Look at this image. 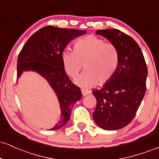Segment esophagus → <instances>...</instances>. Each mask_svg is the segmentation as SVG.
Segmentation results:
<instances>
[{
    "instance_id": "esophagus-1",
    "label": "esophagus",
    "mask_w": 159,
    "mask_h": 159,
    "mask_svg": "<svg viewBox=\"0 0 159 159\" xmlns=\"http://www.w3.org/2000/svg\"><path fill=\"white\" fill-rule=\"evenodd\" d=\"M81 92H82V94H83V96H87V95H88V94H90V92L89 90H84V89H82L81 90Z\"/></svg>"
}]
</instances>
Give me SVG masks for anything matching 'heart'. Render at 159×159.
<instances>
[{"instance_id": "heart-1", "label": "heart", "mask_w": 159, "mask_h": 159, "mask_svg": "<svg viewBox=\"0 0 159 159\" xmlns=\"http://www.w3.org/2000/svg\"><path fill=\"white\" fill-rule=\"evenodd\" d=\"M66 72L71 78L78 75L84 65V72L75 80L78 85L90 87L108 82L119 66L120 54L114 44L93 35L86 36L74 44V52L64 51L61 55Z\"/></svg>"}]
</instances>
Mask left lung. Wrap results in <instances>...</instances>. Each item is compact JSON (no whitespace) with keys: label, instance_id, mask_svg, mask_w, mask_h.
I'll return each instance as SVG.
<instances>
[{"label":"left lung","instance_id":"1","mask_svg":"<svg viewBox=\"0 0 159 159\" xmlns=\"http://www.w3.org/2000/svg\"><path fill=\"white\" fill-rule=\"evenodd\" d=\"M118 49L120 63L113 78L93 91L96 107L93 117L105 130L122 129L132 122L145 95L147 67L141 49L131 36L117 29L98 30Z\"/></svg>","mask_w":159,"mask_h":159}]
</instances>
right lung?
<instances>
[{
    "mask_svg": "<svg viewBox=\"0 0 159 159\" xmlns=\"http://www.w3.org/2000/svg\"><path fill=\"white\" fill-rule=\"evenodd\" d=\"M85 33L78 29L44 27L29 38L19 54L17 78L25 71H34L46 79L56 93L61 115L59 122L51 130L67 123L72 107L82 97L81 89L66 73L61 55L71 40Z\"/></svg>",
    "mask_w": 159,
    "mask_h": 159,
    "instance_id": "add662e5",
    "label": "right lung"
}]
</instances>
